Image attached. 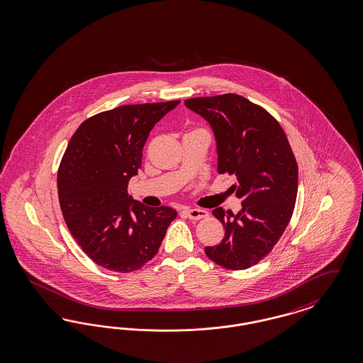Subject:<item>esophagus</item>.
Here are the masks:
<instances>
[{
    "label": "esophagus",
    "instance_id": "1",
    "mask_svg": "<svg viewBox=\"0 0 363 363\" xmlns=\"http://www.w3.org/2000/svg\"><path fill=\"white\" fill-rule=\"evenodd\" d=\"M186 214L189 220H202L208 216L205 208H186Z\"/></svg>",
    "mask_w": 363,
    "mask_h": 363
}]
</instances>
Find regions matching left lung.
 Returning a JSON list of instances; mask_svg holds the SVG:
<instances>
[{
    "label": "left lung",
    "mask_w": 363,
    "mask_h": 363,
    "mask_svg": "<svg viewBox=\"0 0 363 363\" xmlns=\"http://www.w3.org/2000/svg\"><path fill=\"white\" fill-rule=\"evenodd\" d=\"M186 107L210 123L217 141L218 174H235L242 208L213 210L225 229L210 260L228 269L252 267L267 256L293 216L298 167L284 128L263 107L235 94L194 97Z\"/></svg>",
    "instance_id": "obj_1"
}]
</instances>
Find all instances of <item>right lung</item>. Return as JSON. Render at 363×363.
<instances>
[{
    "instance_id": "obj_1",
    "label": "right lung",
    "mask_w": 363,
    "mask_h": 363,
    "mask_svg": "<svg viewBox=\"0 0 363 363\" xmlns=\"http://www.w3.org/2000/svg\"><path fill=\"white\" fill-rule=\"evenodd\" d=\"M180 103L121 106L79 125L58 169L63 218L81 250L100 267L131 272L158 252L177 216L168 206L147 207L127 194L141 168L150 130Z\"/></svg>"
}]
</instances>
